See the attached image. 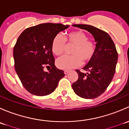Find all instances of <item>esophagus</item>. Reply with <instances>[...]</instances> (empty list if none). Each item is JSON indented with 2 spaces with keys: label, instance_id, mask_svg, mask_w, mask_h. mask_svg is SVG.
Returning a JSON list of instances; mask_svg holds the SVG:
<instances>
[{
  "label": "esophagus",
  "instance_id": "esophagus-1",
  "mask_svg": "<svg viewBox=\"0 0 129 129\" xmlns=\"http://www.w3.org/2000/svg\"><path fill=\"white\" fill-rule=\"evenodd\" d=\"M69 72V71H64V74H66V75H67V74H68Z\"/></svg>",
  "mask_w": 129,
  "mask_h": 129
}]
</instances>
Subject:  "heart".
<instances>
[{"label": "heart", "instance_id": "obj_1", "mask_svg": "<svg viewBox=\"0 0 129 129\" xmlns=\"http://www.w3.org/2000/svg\"><path fill=\"white\" fill-rule=\"evenodd\" d=\"M66 42L69 45H74L71 54L73 55H63L56 60V66L62 70H69L89 62L94 55L95 44L89 40L88 36L80 30L67 34L65 39L57 34L52 42V51L55 55H60L64 52Z\"/></svg>", "mask_w": 129, "mask_h": 129}]
</instances>
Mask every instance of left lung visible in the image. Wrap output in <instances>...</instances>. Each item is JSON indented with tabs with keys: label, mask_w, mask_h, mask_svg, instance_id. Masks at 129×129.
<instances>
[{
	"label": "left lung",
	"mask_w": 129,
	"mask_h": 129,
	"mask_svg": "<svg viewBox=\"0 0 129 129\" xmlns=\"http://www.w3.org/2000/svg\"><path fill=\"white\" fill-rule=\"evenodd\" d=\"M73 26L90 32L96 44L93 57L82 68L87 72L85 74L76 70L79 78L72 84V89L79 97L95 99L105 92L114 77L117 52L112 39L107 32L90 25L74 24Z\"/></svg>",
	"instance_id": "1"
}]
</instances>
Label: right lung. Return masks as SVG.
Instances as JSON below:
<instances>
[{"mask_svg":"<svg viewBox=\"0 0 129 129\" xmlns=\"http://www.w3.org/2000/svg\"><path fill=\"white\" fill-rule=\"evenodd\" d=\"M69 25L45 23L24 30L14 47L15 70L23 86L37 96L52 93L65 76L55 66L52 42L57 34ZM50 67L49 72L44 67Z\"/></svg>","mask_w":129,"mask_h":129,"instance_id":"add662e5","label":"right lung"}]
</instances>
